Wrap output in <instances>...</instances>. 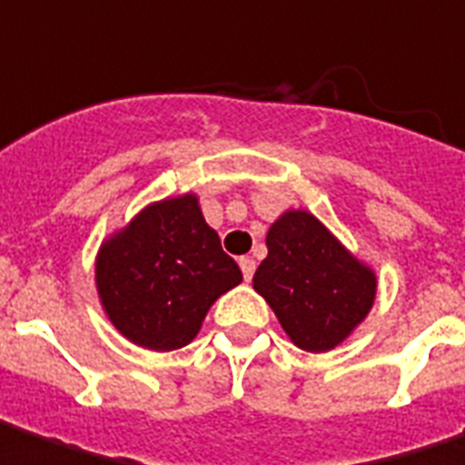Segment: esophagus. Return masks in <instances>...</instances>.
Segmentation results:
<instances>
[{"label":"esophagus","mask_w":465,"mask_h":465,"mask_svg":"<svg viewBox=\"0 0 465 465\" xmlns=\"http://www.w3.org/2000/svg\"><path fill=\"white\" fill-rule=\"evenodd\" d=\"M240 271H242L245 281H251L252 273H255V261L252 258H240Z\"/></svg>","instance_id":"34e87169"}]
</instances>
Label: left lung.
Segmentation results:
<instances>
[{
  "instance_id": "left-lung-1",
  "label": "left lung",
  "mask_w": 465,
  "mask_h": 465,
  "mask_svg": "<svg viewBox=\"0 0 465 465\" xmlns=\"http://www.w3.org/2000/svg\"><path fill=\"white\" fill-rule=\"evenodd\" d=\"M265 245L268 258L252 275V288L296 347L329 351L370 313L374 273L312 213L283 214L268 230Z\"/></svg>"
}]
</instances>
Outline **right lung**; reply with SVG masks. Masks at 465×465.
<instances>
[{
  "label": "right lung",
  "instance_id": "1",
  "mask_svg": "<svg viewBox=\"0 0 465 465\" xmlns=\"http://www.w3.org/2000/svg\"><path fill=\"white\" fill-rule=\"evenodd\" d=\"M242 281L194 194L156 202L105 242L95 283L108 319L134 344H190L214 299Z\"/></svg>",
  "mask_w": 465,
  "mask_h": 465
}]
</instances>
